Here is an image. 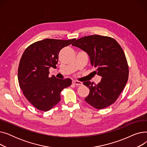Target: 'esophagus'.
Wrapping results in <instances>:
<instances>
[{
	"instance_id": "obj_1",
	"label": "esophagus",
	"mask_w": 147,
	"mask_h": 147,
	"mask_svg": "<svg viewBox=\"0 0 147 147\" xmlns=\"http://www.w3.org/2000/svg\"><path fill=\"white\" fill-rule=\"evenodd\" d=\"M72 83H73V84H75V85H76V86H80V85H82V82L77 81V80H73Z\"/></svg>"
}]
</instances>
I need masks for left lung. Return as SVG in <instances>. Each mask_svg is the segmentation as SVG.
Listing matches in <instances>:
<instances>
[{"label": "left lung", "instance_id": "left-lung-1", "mask_svg": "<svg viewBox=\"0 0 147 147\" xmlns=\"http://www.w3.org/2000/svg\"><path fill=\"white\" fill-rule=\"evenodd\" d=\"M72 45L88 53L94 72L102 78L94 85L90 81L83 82L90 90L84 101L99 110L113 104L128 80V65L120 45L111 37L99 35L82 37Z\"/></svg>", "mask_w": 147, "mask_h": 147}]
</instances>
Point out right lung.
<instances>
[{"instance_id":"obj_1","label":"right lung","mask_w":147,"mask_h":147,"mask_svg":"<svg viewBox=\"0 0 147 147\" xmlns=\"http://www.w3.org/2000/svg\"><path fill=\"white\" fill-rule=\"evenodd\" d=\"M75 40L46 38L30 45L23 53L18 70L20 87L37 109H52L60 101L61 91L71 84L70 79H59L55 76L49 78V70L56 67L60 50Z\"/></svg>"}]
</instances>
